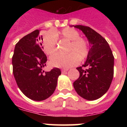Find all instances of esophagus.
<instances>
[{
  "label": "esophagus",
  "instance_id": "esophagus-1",
  "mask_svg": "<svg viewBox=\"0 0 127 127\" xmlns=\"http://www.w3.org/2000/svg\"><path fill=\"white\" fill-rule=\"evenodd\" d=\"M68 70H69V69H62V73H65V72H66Z\"/></svg>",
  "mask_w": 127,
  "mask_h": 127
}]
</instances>
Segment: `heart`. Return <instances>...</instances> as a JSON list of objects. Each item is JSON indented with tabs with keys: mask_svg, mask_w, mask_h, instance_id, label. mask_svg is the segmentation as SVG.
<instances>
[{
	"mask_svg": "<svg viewBox=\"0 0 127 127\" xmlns=\"http://www.w3.org/2000/svg\"><path fill=\"white\" fill-rule=\"evenodd\" d=\"M57 39L70 41L67 48V55L55 54L50 58V65L53 67L69 68L76 65L78 60H83L88 56V44L85 39L79 37V33L72 28H65L60 32H47L42 38L44 51L51 55L57 50Z\"/></svg>",
	"mask_w": 127,
	"mask_h": 127,
	"instance_id": "b5f03b06",
	"label": "heart"
}]
</instances>
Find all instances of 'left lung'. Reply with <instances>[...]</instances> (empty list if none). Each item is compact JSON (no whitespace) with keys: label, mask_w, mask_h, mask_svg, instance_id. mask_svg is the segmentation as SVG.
Segmentation results:
<instances>
[{"label":"left lung","mask_w":127,"mask_h":127,"mask_svg":"<svg viewBox=\"0 0 127 127\" xmlns=\"http://www.w3.org/2000/svg\"><path fill=\"white\" fill-rule=\"evenodd\" d=\"M85 35L90 44L86 62L76 69L79 77L73 83L77 94L88 100L100 98L107 92L114 74V57L105 39L92 29L72 25Z\"/></svg>","instance_id":"8db88e82"}]
</instances>
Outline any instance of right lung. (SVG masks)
I'll use <instances>...</instances> for the list:
<instances>
[{
  "instance_id": "1",
  "label": "right lung",
  "mask_w": 127,
  "mask_h": 127,
  "mask_svg": "<svg viewBox=\"0 0 127 127\" xmlns=\"http://www.w3.org/2000/svg\"><path fill=\"white\" fill-rule=\"evenodd\" d=\"M40 30H35L20 39L16 44L12 58L14 77L18 88L26 97L35 101L50 97L55 92L61 71L53 68L42 70L47 57L42 48Z\"/></svg>"
}]
</instances>
